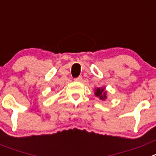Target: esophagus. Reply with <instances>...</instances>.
Here are the masks:
<instances>
[{"instance_id":"34e87169","label":"esophagus","mask_w":156,"mask_h":156,"mask_svg":"<svg viewBox=\"0 0 156 156\" xmlns=\"http://www.w3.org/2000/svg\"><path fill=\"white\" fill-rule=\"evenodd\" d=\"M75 80L76 81H78V82H80V81H82V80H83V77L81 76H78V77H76V78H75Z\"/></svg>"}]
</instances>
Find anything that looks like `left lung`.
Returning a JSON list of instances; mask_svg holds the SVG:
<instances>
[{
    "label": "left lung",
    "instance_id": "1",
    "mask_svg": "<svg viewBox=\"0 0 156 156\" xmlns=\"http://www.w3.org/2000/svg\"><path fill=\"white\" fill-rule=\"evenodd\" d=\"M95 95L97 97H99L101 99H105L106 98V92H104V88H102V89L98 88L96 90Z\"/></svg>",
    "mask_w": 156,
    "mask_h": 156
}]
</instances>
